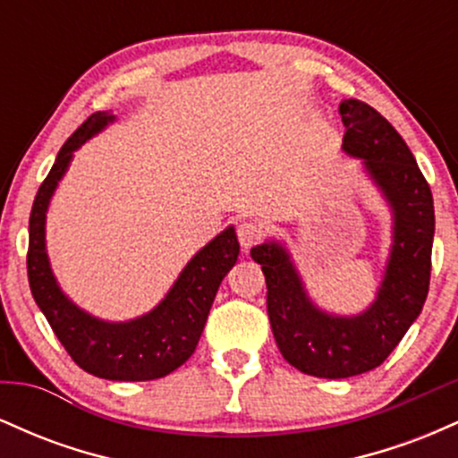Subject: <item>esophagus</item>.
<instances>
[{"instance_id": "obj_1", "label": "esophagus", "mask_w": 458, "mask_h": 458, "mask_svg": "<svg viewBox=\"0 0 458 458\" xmlns=\"http://www.w3.org/2000/svg\"><path fill=\"white\" fill-rule=\"evenodd\" d=\"M236 236H239L241 247H243V250H250V247L260 243L265 233H262V228L256 222H241L236 225Z\"/></svg>"}]
</instances>
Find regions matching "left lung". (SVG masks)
<instances>
[{"label":"left lung","mask_w":458,"mask_h":458,"mask_svg":"<svg viewBox=\"0 0 458 458\" xmlns=\"http://www.w3.org/2000/svg\"><path fill=\"white\" fill-rule=\"evenodd\" d=\"M340 114L346 129L343 148L364 159L396 217L390 265L377 301L361 317H329L310 303L280 245L251 250L265 273L277 349L288 364L320 379L361 375L396 349L427 301L435 233L433 193L398 131L357 98L340 103Z\"/></svg>","instance_id":"8db88e82"}]
</instances>
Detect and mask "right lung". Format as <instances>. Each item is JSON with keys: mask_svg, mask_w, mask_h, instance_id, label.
<instances>
[{"mask_svg": "<svg viewBox=\"0 0 458 458\" xmlns=\"http://www.w3.org/2000/svg\"><path fill=\"white\" fill-rule=\"evenodd\" d=\"M112 120L114 115L105 112L92 114L57 152L30 213L28 280L34 301L79 368L109 381H152L170 375L196 351L219 284L239 256V241L233 228L213 239L193 256L159 306L138 320L103 323L72 306L51 276L45 251V213L72 150Z\"/></svg>", "mask_w": 458, "mask_h": 458, "instance_id": "1", "label": "right lung"}]
</instances>
